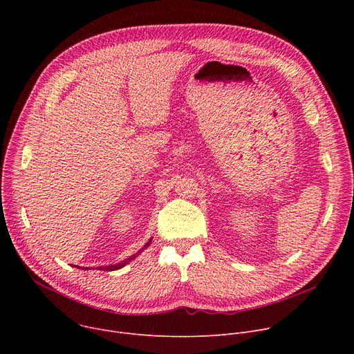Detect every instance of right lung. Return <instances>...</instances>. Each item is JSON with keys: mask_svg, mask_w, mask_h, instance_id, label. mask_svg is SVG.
<instances>
[{"mask_svg": "<svg viewBox=\"0 0 354 354\" xmlns=\"http://www.w3.org/2000/svg\"><path fill=\"white\" fill-rule=\"evenodd\" d=\"M151 241H153V238H149V241L144 245V248L142 249H140L138 252H137V254H134V255H131L130 258H127V259H124V261H122L120 263H116V265H109V266H99V270H105V272H112V270H118V269H122L123 266H126L129 262H131L133 259H136L140 254H141V252L144 250V249H147L148 246H149V243H151ZM88 269V268H86Z\"/></svg>", "mask_w": 354, "mask_h": 354, "instance_id": "add662e5", "label": "right lung"}]
</instances>
